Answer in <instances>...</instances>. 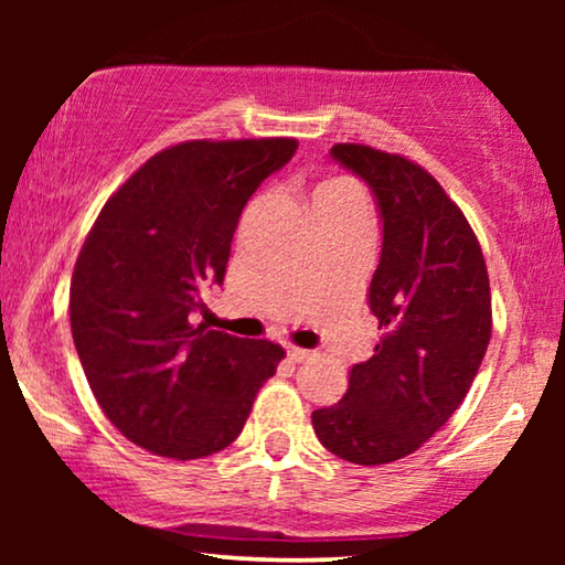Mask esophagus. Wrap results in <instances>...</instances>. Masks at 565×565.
Listing matches in <instances>:
<instances>
[{"label":"esophagus","instance_id":"esophagus-1","mask_svg":"<svg viewBox=\"0 0 565 565\" xmlns=\"http://www.w3.org/2000/svg\"><path fill=\"white\" fill-rule=\"evenodd\" d=\"M288 358H290L292 362H303V360H308V358H311V352H308V350H303V347L288 344Z\"/></svg>","mask_w":565,"mask_h":565}]
</instances>
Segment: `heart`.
I'll list each match as a JSON object with an SVG mask.
<instances>
[{"mask_svg":"<svg viewBox=\"0 0 565 565\" xmlns=\"http://www.w3.org/2000/svg\"><path fill=\"white\" fill-rule=\"evenodd\" d=\"M342 195H354L360 198V190L354 188L350 180H329V182H321L319 188L313 190V200H321V198H342Z\"/></svg>","mask_w":565,"mask_h":565,"instance_id":"obj_1","label":"heart"}]
</instances>
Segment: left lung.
Wrapping results in <instances>:
<instances>
[{"label": "left lung", "mask_w": 565, "mask_h": 565, "mask_svg": "<svg viewBox=\"0 0 565 565\" xmlns=\"http://www.w3.org/2000/svg\"><path fill=\"white\" fill-rule=\"evenodd\" d=\"M331 157L381 207L370 311L383 337L352 365L344 396L311 419L337 458L383 466L419 450L473 385L491 339L489 273L468 218L427 169L365 143H337Z\"/></svg>", "instance_id": "obj_1"}]
</instances>
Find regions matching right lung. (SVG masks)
Masks as SVG:
<instances>
[{"mask_svg":"<svg viewBox=\"0 0 565 565\" xmlns=\"http://www.w3.org/2000/svg\"><path fill=\"white\" fill-rule=\"evenodd\" d=\"M296 138L184 141L153 153L99 211L76 257L68 313L84 375L122 437L195 460L242 435L285 358L267 339L192 327L223 282L238 215Z\"/></svg>","mask_w":565,"mask_h":565,"instance_id":"obj_1","label":"right lung"}]
</instances>
